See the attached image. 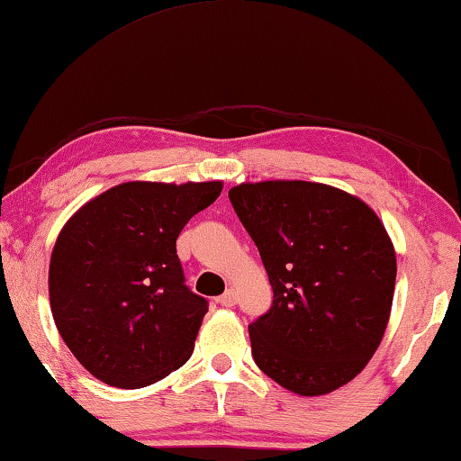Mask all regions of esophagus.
<instances>
[{"label": "esophagus", "instance_id": "esophagus-1", "mask_svg": "<svg viewBox=\"0 0 461 461\" xmlns=\"http://www.w3.org/2000/svg\"><path fill=\"white\" fill-rule=\"evenodd\" d=\"M236 302H238V294L233 292V290H228V292L223 294L221 298H219V304L228 306V308H230V306H236Z\"/></svg>", "mask_w": 461, "mask_h": 461}]
</instances>
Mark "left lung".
<instances>
[{
    "label": "left lung",
    "mask_w": 461,
    "mask_h": 461,
    "mask_svg": "<svg viewBox=\"0 0 461 461\" xmlns=\"http://www.w3.org/2000/svg\"><path fill=\"white\" fill-rule=\"evenodd\" d=\"M273 287L249 325L252 358L292 393L327 395L360 375L387 329L395 249L376 212L346 190L304 180L230 190Z\"/></svg>",
    "instance_id": "obj_1"
}]
</instances>
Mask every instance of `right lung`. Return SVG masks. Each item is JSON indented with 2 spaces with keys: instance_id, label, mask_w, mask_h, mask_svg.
<instances>
[{
  "instance_id": "right-lung-1",
  "label": "right lung",
  "mask_w": 461,
  "mask_h": 461,
  "mask_svg": "<svg viewBox=\"0 0 461 461\" xmlns=\"http://www.w3.org/2000/svg\"><path fill=\"white\" fill-rule=\"evenodd\" d=\"M223 182H123L68 219L50 260L55 327L93 376L140 389L186 364L207 300L184 285L176 240Z\"/></svg>"
}]
</instances>
